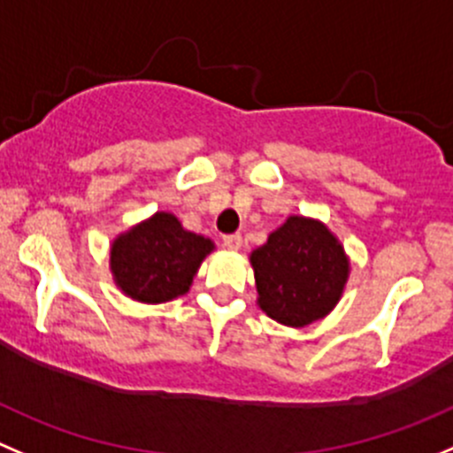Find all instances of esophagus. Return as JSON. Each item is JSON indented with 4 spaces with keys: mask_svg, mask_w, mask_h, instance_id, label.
<instances>
[{
    "mask_svg": "<svg viewBox=\"0 0 453 453\" xmlns=\"http://www.w3.org/2000/svg\"><path fill=\"white\" fill-rule=\"evenodd\" d=\"M222 244H224V247H226V249H231V251H238V249L242 247V235H240V234L224 235Z\"/></svg>",
    "mask_w": 453,
    "mask_h": 453,
    "instance_id": "1",
    "label": "esophagus"
}]
</instances>
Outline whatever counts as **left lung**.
<instances>
[{"label": "left lung", "mask_w": 453, "mask_h": 453, "mask_svg": "<svg viewBox=\"0 0 453 453\" xmlns=\"http://www.w3.org/2000/svg\"><path fill=\"white\" fill-rule=\"evenodd\" d=\"M257 304L273 320L304 326L335 307L347 282L349 262L325 224L288 218L266 244L251 253Z\"/></svg>", "instance_id": "8db88e82"}]
</instances>
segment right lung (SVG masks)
Listing matches in <instances>:
<instances>
[{
    "label": "right lung",
    "mask_w": 453,
    "mask_h": 453,
    "mask_svg": "<svg viewBox=\"0 0 453 453\" xmlns=\"http://www.w3.org/2000/svg\"><path fill=\"white\" fill-rule=\"evenodd\" d=\"M211 249V240L184 231L175 215L155 213L115 240L111 269L115 282L133 300L166 303L187 294Z\"/></svg>",
    "instance_id": "right-lung-1"
}]
</instances>
